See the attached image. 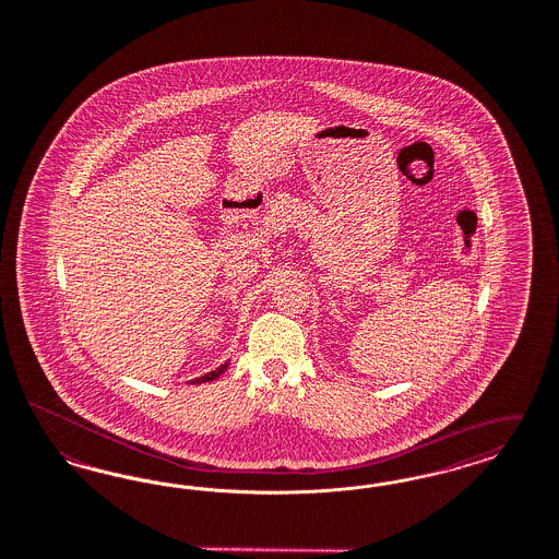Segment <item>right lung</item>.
<instances>
[{
  "label": "right lung",
  "mask_w": 559,
  "mask_h": 559,
  "mask_svg": "<svg viewBox=\"0 0 559 559\" xmlns=\"http://www.w3.org/2000/svg\"><path fill=\"white\" fill-rule=\"evenodd\" d=\"M227 367H229V361H227V364H223V366L221 367H216L214 371H209V373H206V376H202V378H195V380H192L190 384H202V382H212V380H216V378H218V376H221V373H223V371H225Z\"/></svg>",
  "instance_id": "right-lung-1"
}]
</instances>
